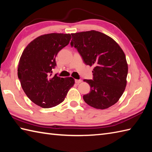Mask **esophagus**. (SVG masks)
Instances as JSON below:
<instances>
[{
	"mask_svg": "<svg viewBox=\"0 0 152 152\" xmlns=\"http://www.w3.org/2000/svg\"><path fill=\"white\" fill-rule=\"evenodd\" d=\"M81 82H82L81 80H75V83H80Z\"/></svg>",
	"mask_w": 152,
	"mask_h": 152,
	"instance_id": "esophagus-1",
	"label": "esophagus"
}]
</instances>
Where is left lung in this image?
Masks as SVG:
<instances>
[{"label":"left lung","mask_w":152,"mask_h":152,"mask_svg":"<svg viewBox=\"0 0 152 152\" xmlns=\"http://www.w3.org/2000/svg\"><path fill=\"white\" fill-rule=\"evenodd\" d=\"M74 47L87 65H94L92 80H83L90 92L83 96L88 105L106 109L118 101L124 93L128 73L125 53L119 45L104 33L90 31L71 34Z\"/></svg>","instance_id":"8db88e82"}]
</instances>
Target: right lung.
Here are the masks:
<instances>
[{
  "label": "right lung",
  "instance_id": "add662e5",
  "mask_svg": "<svg viewBox=\"0 0 152 152\" xmlns=\"http://www.w3.org/2000/svg\"><path fill=\"white\" fill-rule=\"evenodd\" d=\"M70 34L51 33L35 38L23 52L18 76L28 98L44 108L56 106L65 99L74 80L51 76L58 52L69 44Z\"/></svg>",
  "mask_w": 152,
  "mask_h": 152
}]
</instances>
